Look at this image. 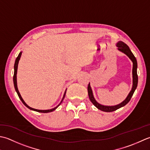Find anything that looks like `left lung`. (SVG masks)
I'll return each mask as SVG.
<instances>
[{
    "label": "left lung",
    "instance_id": "1",
    "mask_svg": "<svg viewBox=\"0 0 150 150\" xmlns=\"http://www.w3.org/2000/svg\"><path fill=\"white\" fill-rule=\"evenodd\" d=\"M117 47H118V50L119 51L122 52L124 54H125L129 57V59L131 60V62H133V71H132V74H133V87L132 88H131V91H130V93L128 94V96L127 98L125 99L123 102H121L120 103H119L118 105H113V106H108V105H103L100 104V103H98L96 100L94 99V96H93V91L92 88L91 87L90 83L88 85V87H87V90H88V97H89V99L91 100V102L93 103V105L97 108L98 109L101 110V111H104V112H112L116 111L118 109L122 108V107H124V105H126L127 103L129 102L131 97H132L133 94L135 92V89L137 88V84H138V76H137V59L134 56L133 54L131 52V50L129 49V48L128 46L124 43V42L122 41H118L117 43Z\"/></svg>",
    "mask_w": 150,
    "mask_h": 150
}]
</instances>
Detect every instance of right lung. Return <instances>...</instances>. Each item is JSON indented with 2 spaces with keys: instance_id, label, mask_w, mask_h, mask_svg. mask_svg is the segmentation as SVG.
<instances>
[{
  "instance_id": "1",
  "label": "right lung",
  "mask_w": 150,
  "mask_h": 150,
  "mask_svg": "<svg viewBox=\"0 0 150 150\" xmlns=\"http://www.w3.org/2000/svg\"><path fill=\"white\" fill-rule=\"evenodd\" d=\"M21 54H22V52H21L19 54V55H18L17 57L16 58V59H15V65H14V74H13V84H14V87H15V91H16V92L18 94V96H19L20 100H21V102H22L23 103V104L25 105L26 108H28V109H31V110H33V111H37V112H43V113H47V112H52L54 111L55 109H56L58 107H59V105L62 103V102H63V100L64 99V98H65V94H66V91L67 90L65 91V93H64V95H63V98L62 100V101H61V102L59 103V104L57 106H56V108H54L53 109H48V110H39V109H33V108H30V106H28V105L26 104V103H25V102L23 100V98L21 97V94L19 92V90H18V88H17V67H18V63H19V59L21 58Z\"/></svg>"
}]
</instances>
